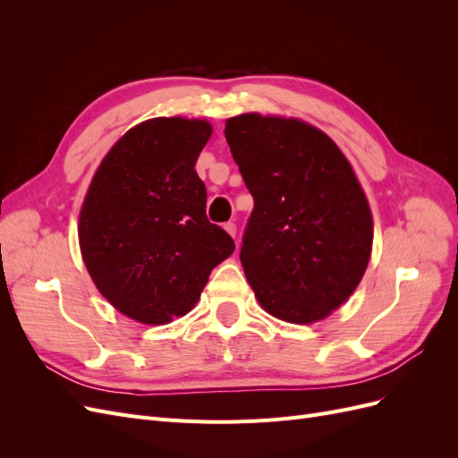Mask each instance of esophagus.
<instances>
[{
    "label": "esophagus",
    "instance_id": "esophagus-1",
    "mask_svg": "<svg viewBox=\"0 0 458 458\" xmlns=\"http://www.w3.org/2000/svg\"><path fill=\"white\" fill-rule=\"evenodd\" d=\"M224 229L231 234V237H234V234H237V225H234L233 221H227V224L224 225Z\"/></svg>",
    "mask_w": 458,
    "mask_h": 458
}]
</instances>
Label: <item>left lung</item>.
Here are the masks:
<instances>
[{"label": "left lung", "mask_w": 458, "mask_h": 458, "mask_svg": "<svg viewBox=\"0 0 458 458\" xmlns=\"http://www.w3.org/2000/svg\"><path fill=\"white\" fill-rule=\"evenodd\" d=\"M225 140L254 199L241 263L258 301L288 323L321 321L352 296L372 248L350 162L300 120L241 114L225 122Z\"/></svg>", "instance_id": "left-lung-1"}]
</instances>
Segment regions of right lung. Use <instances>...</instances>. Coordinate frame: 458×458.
I'll use <instances>...</instances> for the list:
<instances>
[{
  "label": "right lung",
  "instance_id": "add662e5",
  "mask_svg": "<svg viewBox=\"0 0 458 458\" xmlns=\"http://www.w3.org/2000/svg\"><path fill=\"white\" fill-rule=\"evenodd\" d=\"M212 126L152 118L108 150L80 212V248L99 293L145 325L189 313L234 242L206 217L195 164Z\"/></svg>",
  "mask_w": 458,
  "mask_h": 458
}]
</instances>
